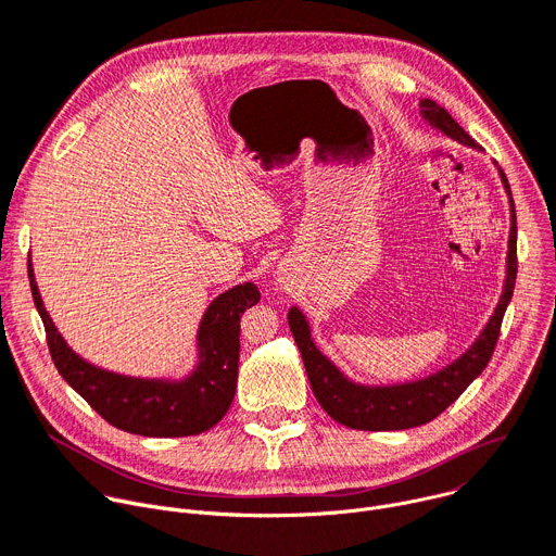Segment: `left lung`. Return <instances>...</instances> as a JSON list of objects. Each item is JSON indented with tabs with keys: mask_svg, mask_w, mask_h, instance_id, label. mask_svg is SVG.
I'll return each mask as SVG.
<instances>
[{
	"mask_svg": "<svg viewBox=\"0 0 556 556\" xmlns=\"http://www.w3.org/2000/svg\"><path fill=\"white\" fill-rule=\"evenodd\" d=\"M419 114L430 128L440 130L442 135L479 150L475 139L459 126L448 114L446 108L435 103L433 99L419 101ZM504 190L510 203V238H508V261H506V280L504 293L497 302L495 314L490 316L479 338L470 344V349L459 355L455 362L444 366L442 371L404 384L389 387H366L349 380L340 368L314 344L312 327L306 316L291 306L287 320L289 329L300 349L306 378H309L312 391L318 404L340 424L355 430H404L421 426L444 413L464 391L466 387L483 371L485 364L495 351L502 320L506 306L513 298L515 278H517V218H515V201L510 194V185L502 167L497 165Z\"/></svg>",
	"mask_w": 556,
	"mask_h": 556,
	"instance_id": "left-lung-1",
	"label": "left lung"
}]
</instances>
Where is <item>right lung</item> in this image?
<instances>
[{"mask_svg": "<svg viewBox=\"0 0 556 556\" xmlns=\"http://www.w3.org/2000/svg\"><path fill=\"white\" fill-rule=\"evenodd\" d=\"M28 278L56 371L105 421L143 438H188L225 417L238 382L240 316L261 300L254 282L212 300L197 333V366L182 380H172L123 376L84 359L48 316L30 261Z\"/></svg>", "mask_w": 556, "mask_h": 556, "instance_id": "obj_1", "label": "right lung"}]
</instances>
